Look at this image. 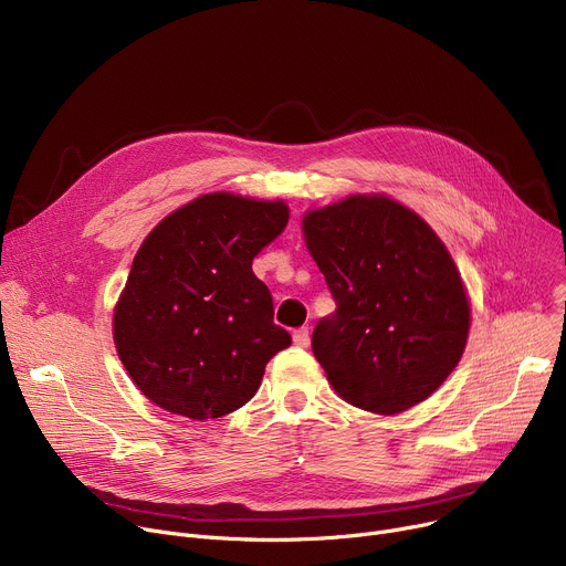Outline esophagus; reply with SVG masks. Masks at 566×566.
Here are the masks:
<instances>
[{
  "instance_id": "1",
  "label": "esophagus",
  "mask_w": 566,
  "mask_h": 566,
  "mask_svg": "<svg viewBox=\"0 0 566 566\" xmlns=\"http://www.w3.org/2000/svg\"><path fill=\"white\" fill-rule=\"evenodd\" d=\"M293 344L297 348H307L310 346V327H297L293 332Z\"/></svg>"
}]
</instances>
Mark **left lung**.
I'll return each mask as SVG.
<instances>
[{
  "mask_svg": "<svg viewBox=\"0 0 566 566\" xmlns=\"http://www.w3.org/2000/svg\"><path fill=\"white\" fill-rule=\"evenodd\" d=\"M303 232L336 303L312 336L334 391L385 417L432 396L464 353L471 310L430 224L387 196H350L305 213Z\"/></svg>",
  "mask_w": 566,
  "mask_h": 566,
  "instance_id": "8db88e82",
  "label": "left lung"
}]
</instances>
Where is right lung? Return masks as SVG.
Wrapping results in <instances>:
<instances>
[{
  "label": "right lung",
  "mask_w": 566,
  "mask_h": 566,
  "mask_svg": "<svg viewBox=\"0 0 566 566\" xmlns=\"http://www.w3.org/2000/svg\"><path fill=\"white\" fill-rule=\"evenodd\" d=\"M286 222L282 200L207 193L147 234L113 312V342L143 396L207 421L256 394L291 334L273 323L252 259Z\"/></svg>",
  "instance_id": "add662e5"
}]
</instances>
